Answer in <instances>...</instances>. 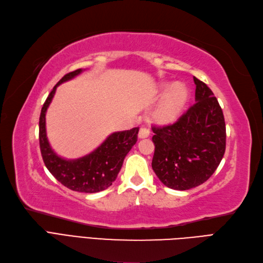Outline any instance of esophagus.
I'll return each mask as SVG.
<instances>
[{
	"instance_id": "1",
	"label": "esophagus",
	"mask_w": 263,
	"mask_h": 263,
	"mask_svg": "<svg viewBox=\"0 0 263 263\" xmlns=\"http://www.w3.org/2000/svg\"><path fill=\"white\" fill-rule=\"evenodd\" d=\"M149 135H150V129L148 127H146V126H142L139 130V134H138L139 138H147V137H149Z\"/></svg>"
}]
</instances>
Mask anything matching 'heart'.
I'll return each mask as SVG.
<instances>
[{"mask_svg": "<svg viewBox=\"0 0 263 263\" xmlns=\"http://www.w3.org/2000/svg\"><path fill=\"white\" fill-rule=\"evenodd\" d=\"M167 88L169 90L163 96L155 111V117L161 123L175 121L182 113L188 99V90L183 84L176 83L172 86L165 84L162 86L163 91Z\"/></svg>", "mask_w": 263, "mask_h": 263, "instance_id": "b5f03b06", "label": "heart"}]
</instances>
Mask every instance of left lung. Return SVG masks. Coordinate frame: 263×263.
<instances>
[{
	"label": "left lung",
	"mask_w": 263,
	"mask_h": 263,
	"mask_svg": "<svg viewBox=\"0 0 263 263\" xmlns=\"http://www.w3.org/2000/svg\"><path fill=\"white\" fill-rule=\"evenodd\" d=\"M196 103L172 125L157 127L152 168L166 187L187 190L203 184L218 168L226 146L222 108L211 89L194 77Z\"/></svg>",
	"instance_id": "8db88e82"
}]
</instances>
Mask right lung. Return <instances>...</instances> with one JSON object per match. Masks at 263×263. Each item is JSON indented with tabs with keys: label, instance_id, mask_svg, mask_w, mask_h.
<instances>
[{
	"label": "right lung",
	"instance_id": "right-lung-1",
	"mask_svg": "<svg viewBox=\"0 0 263 263\" xmlns=\"http://www.w3.org/2000/svg\"><path fill=\"white\" fill-rule=\"evenodd\" d=\"M84 69H76L66 74L54 86L45 100L39 119V142L43 162L50 173L65 187L79 193L92 194L110 187L116 179L127 153L137 141L139 127L111 134L95 151L89 155L65 160L59 157L50 146L45 130V113L55 93L57 88L73 79Z\"/></svg>",
	"mask_w": 263,
	"mask_h": 263
}]
</instances>
